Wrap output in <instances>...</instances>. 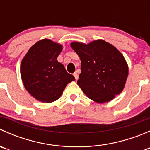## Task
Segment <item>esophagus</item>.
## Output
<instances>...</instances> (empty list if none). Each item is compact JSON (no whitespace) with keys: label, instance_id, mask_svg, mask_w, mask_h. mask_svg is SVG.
I'll return each instance as SVG.
<instances>
[{"label":"esophagus","instance_id":"34e87169","mask_svg":"<svg viewBox=\"0 0 150 150\" xmlns=\"http://www.w3.org/2000/svg\"><path fill=\"white\" fill-rule=\"evenodd\" d=\"M73 75H74V77H75V80H76V81H77V80L78 79V73H77V72H74Z\"/></svg>","mask_w":150,"mask_h":150}]
</instances>
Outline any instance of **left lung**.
Segmentation results:
<instances>
[{"instance_id": "left-lung-1", "label": "left lung", "mask_w": 150, "mask_h": 150, "mask_svg": "<svg viewBox=\"0 0 150 150\" xmlns=\"http://www.w3.org/2000/svg\"><path fill=\"white\" fill-rule=\"evenodd\" d=\"M70 46L81 61V73L77 83L89 99L104 103L121 93L128 68L115 47L103 40L87 45L73 42Z\"/></svg>"}]
</instances>
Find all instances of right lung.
Instances as JSON below:
<instances>
[{
	"label": "right lung",
	"mask_w": 150,
	"mask_h": 150,
	"mask_svg": "<svg viewBox=\"0 0 150 150\" xmlns=\"http://www.w3.org/2000/svg\"><path fill=\"white\" fill-rule=\"evenodd\" d=\"M62 46L48 39L37 42L29 49L20 67L22 82L37 100L53 102L61 96L69 83L75 81L57 60Z\"/></svg>",
	"instance_id": "right-lung-1"
}]
</instances>
